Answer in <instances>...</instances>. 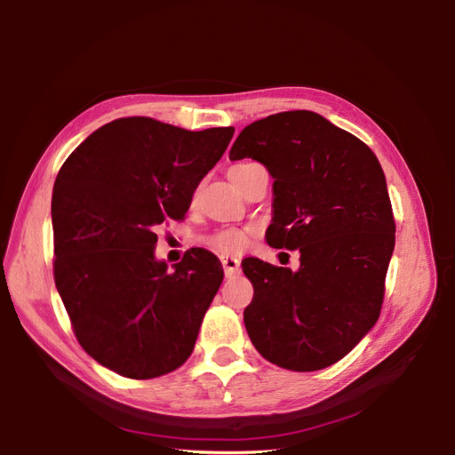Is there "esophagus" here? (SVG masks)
<instances>
[{
	"label": "esophagus",
	"instance_id": "esophagus-1",
	"mask_svg": "<svg viewBox=\"0 0 455 455\" xmlns=\"http://www.w3.org/2000/svg\"><path fill=\"white\" fill-rule=\"evenodd\" d=\"M222 266L226 271V277H237L241 275V261L233 256H222Z\"/></svg>",
	"mask_w": 455,
	"mask_h": 455
}]
</instances>
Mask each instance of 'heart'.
<instances>
[{"label":"heart","mask_w":455,"mask_h":455,"mask_svg":"<svg viewBox=\"0 0 455 455\" xmlns=\"http://www.w3.org/2000/svg\"><path fill=\"white\" fill-rule=\"evenodd\" d=\"M254 163H237L233 164V167L229 169V178L231 180H235V178L244 172L249 167H252ZM246 243H249V233H246L244 229H239V228H224V229H218L214 231L212 235H209L204 239V244L209 246L211 251L218 252V254H224V256H229V254H239L246 249Z\"/></svg>","instance_id":"heart-1"}]
</instances>
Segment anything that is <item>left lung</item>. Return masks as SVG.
Returning a JSON list of instances; mask_svg holds the SVG:
<instances>
[{
  "mask_svg": "<svg viewBox=\"0 0 455 455\" xmlns=\"http://www.w3.org/2000/svg\"><path fill=\"white\" fill-rule=\"evenodd\" d=\"M264 163L273 182V249L299 269L246 258L252 346L269 363L315 371L343 359L376 324L395 249V216L378 157L323 116L294 109L244 127L229 159Z\"/></svg>",
  "mask_w": 455,
  "mask_h": 455,
  "instance_id": "left-lung-1",
  "label": "left lung"
}]
</instances>
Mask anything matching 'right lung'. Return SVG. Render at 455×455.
Segmentation results:
<instances>
[{
	"label": "right lung",
	"mask_w": 455,
	"mask_h": 455,
	"mask_svg": "<svg viewBox=\"0 0 455 455\" xmlns=\"http://www.w3.org/2000/svg\"><path fill=\"white\" fill-rule=\"evenodd\" d=\"M233 132L121 117L94 131L59 171L51 203L54 284L79 346L119 376H164L196 347L222 264L194 249L167 271L154 256L156 229L184 220Z\"/></svg>",
	"instance_id": "obj_1"
}]
</instances>
